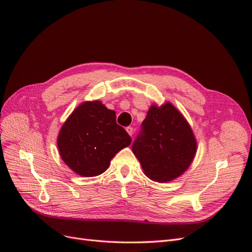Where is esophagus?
<instances>
[{
    "mask_svg": "<svg viewBox=\"0 0 252 252\" xmlns=\"http://www.w3.org/2000/svg\"><path fill=\"white\" fill-rule=\"evenodd\" d=\"M126 130L127 131V133H128V135L131 137L132 136V133H133V128L131 127V126H127L126 128Z\"/></svg>",
    "mask_w": 252,
    "mask_h": 252,
    "instance_id": "1",
    "label": "esophagus"
}]
</instances>
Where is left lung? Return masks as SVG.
<instances>
[{
    "label": "left lung",
    "instance_id": "8db88e82",
    "mask_svg": "<svg viewBox=\"0 0 252 252\" xmlns=\"http://www.w3.org/2000/svg\"><path fill=\"white\" fill-rule=\"evenodd\" d=\"M131 150L150 179L168 182L189 168L196 153V141L183 115L166 102L150 107Z\"/></svg>",
    "mask_w": 252,
    "mask_h": 252
}]
</instances>
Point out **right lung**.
Here are the masks:
<instances>
[{
    "label": "right lung",
    "instance_id": "1",
    "mask_svg": "<svg viewBox=\"0 0 252 252\" xmlns=\"http://www.w3.org/2000/svg\"><path fill=\"white\" fill-rule=\"evenodd\" d=\"M130 142L126 129L116 124L115 111L96 100L72 112L60 130L58 148L74 172L92 177L103 173L114 155Z\"/></svg>",
    "mask_w": 252,
    "mask_h": 252
}]
</instances>
